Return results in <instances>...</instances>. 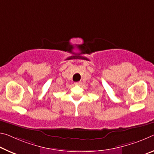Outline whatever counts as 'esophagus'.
I'll return each mask as SVG.
<instances>
[{
  "label": "esophagus",
  "instance_id": "obj_1",
  "mask_svg": "<svg viewBox=\"0 0 154 154\" xmlns=\"http://www.w3.org/2000/svg\"><path fill=\"white\" fill-rule=\"evenodd\" d=\"M80 84H81V82H80V81L74 82V85H80Z\"/></svg>",
  "mask_w": 154,
  "mask_h": 154
}]
</instances>
